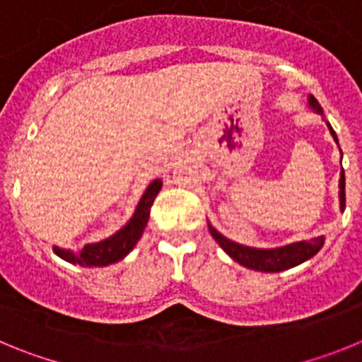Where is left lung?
Returning a JSON list of instances; mask_svg holds the SVG:
<instances>
[{
  "mask_svg": "<svg viewBox=\"0 0 362 362\" xmlns=\"http://www.w3.org/2000/svg\"><path fill=\"white\" fill-rule=\"evenodd\" d=\"M308 107L312 108L313 112H317V114L325 116V114H322V107L313 95H308ZM326 124H328L332 137H334V141L337 143L339 146V139L337 136H335L334 129H332L328 121H326ZM341 158H343V153H341ZM344 185H346L344 183V170H341V179H339V206H341V212L344 210V201H346ZM209 230L210 233H212V238L217 241V245H219L235 263L257 272L288 270V268H293L297 267V264L308 261V259L317 254L322 248V245H325V235H319V238H313L310 239V241L290 243V245L279 246V248H252V246H245L239 245V243L230 241V239L225 238L223 233L217 232L210 223Z\"/></svg>",
  "mask_w": 362,
  "mask_h": 362,
  "instance_id": "1",
  "label": "left lung"
}]
</instances>
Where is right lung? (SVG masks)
I'll return each mask as SVG.
<instances>
[{"mask_svg": "<svg viewBox=\"0 0 362 362\" xmlns=\"http://www.w3.org/2000/svg\"><path fill=\"white\" fill-rule=\"evenodd\" d=\"M161 179H153L152 183L146 187L145 194L141 196L139 203H137L136 210H134V216L114 235L103 239V241L88 243L79 252L65 250V248L54 246V254L65 259L66 263L79 264V267H108V264L121 261V259L127 257L132 252L137 241L141 239L143 230H145L146 223H148L152 203L156 199V196L159 194V190H161Z\"/></svg>", "mask_w": 362, "mask_h": 362, "instance_id": "obj_1", "label": "right lung"}]
</instances>
